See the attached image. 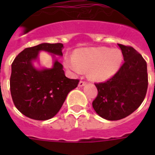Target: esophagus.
<instances>
[{
  "label": "esophagus",
  "instance_id": "1",
  "mask_svg": "<svg viewBox=\"0 0 155 155\" xmlns=\"http://www.w3.org/2000/svg\"><path fill=\"white\" fill-rule=\"evenodd\" d=\"M85 84H86L85 81H80V82H79V84H78V86L79 87H82V86L85 85Z\"/></svg>",
  "mask_w": 155,
  "mask_h": 155
}]
</instances>
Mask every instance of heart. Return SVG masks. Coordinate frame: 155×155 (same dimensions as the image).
<instances>
[{
  "instance_id": "obj_1",
  "label": "heart",
  "mask_w": 155,
  "mask_h": 155,
  "mask_svg": "<svg viewBox=\"0 0 155 155\" xmlns=\"http://www.w3.org/2000/svg\"><path fill=\"white\" fill-rule=\"evenodd\" d=\"M123 54L118 49L94 47L81 49L74 57H66L64 65L75 74L88 70V78L94 81H104L113 76L120 69Z\"/></svg>"
}]
</instances>
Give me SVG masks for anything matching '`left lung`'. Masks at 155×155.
I'll return each mask as SVG.
<instances>
[{
    "label": "left lung",
    "mask_w": 155,
    "mask_h": 155,
    "mask_svg": "<svg viewBox=\"0 0 155 155\" xmlns=\"http://www.w3.org/2000/svg\"><path fill=\"white\" fill-rule=\"evenodd\" d=\"M124 63L113 77L95 83L98 95L92 106L99 116L119 120L133 113L141 105L148 85L147 63L132 46L118 44Z\"/></svg>",
    "instance_id": "left-lung-1"
}]
</instances>
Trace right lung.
Returning <instances> with one entry per match:
<instances>
[{"instance_id": "add662e5", "label": "right lung", "mask_w": 155, "mask_h": 155, "mask_svg": "<svg viewBox=\"0 0 155 155\" xmlns=\"http://www.w3.org/2000/svg\"><path fill=\"white\" fill-rule=\"evenodd\" d=\"M62 43H41L25 49L12 64L10 89L15 107L23 115L35 120L53 118L58 113L71 90L78 84V79L65 76L63 65L57 60L52 68L36 69L32 61L39 51L63 56Z\"/></svg>"}]
</instances>
